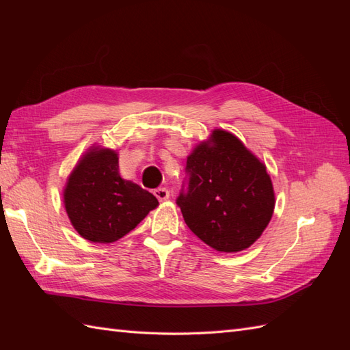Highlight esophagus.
Here are the masks:
<instances>
[{
    "label": "esophagus",
    "instance_id": "esophagus-1",
    "mask_svg": "<svg viewBox=\"0 0 350 350\" xmlns=\"http://www.w3.org/2000/svg\"><path fill=\"white\" fill-rule=\"evenodd\" d=\"M153 194L159 201H166L169 198V191L166 188H156Z\"/></svg>",
    "mask_w": 350,
    "mask_h": 350
}]
</instances>
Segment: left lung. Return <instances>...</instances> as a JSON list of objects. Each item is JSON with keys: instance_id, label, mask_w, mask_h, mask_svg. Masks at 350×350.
<instances>
[{"instance_id": "left-lung-1", "label": "left lung", "mask_w": 350, "mask_h": 350, "mask_svg": "<svg viewBox=\"0 0 350 350\" xmlns=\"http://www.w3.org/2000/svg\"><path fill=\"white\" fill-rule=\"evenodd\" d=\"M188 181L176 198L187 226L220 252L247 250L267 228L274 189L266 165L225 130L187 157Z\"/></svg>"}]
</instances>
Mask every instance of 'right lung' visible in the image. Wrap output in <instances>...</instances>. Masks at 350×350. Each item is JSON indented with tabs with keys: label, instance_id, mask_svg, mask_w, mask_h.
<instances>
[{
	"label": "right lung",
	"instance_id": "add662e5",
	"mask_svg": "<svg viewBox=\"0 0 350 350\" xmlns=\"http://www.w3.org/2000/svg\"><path fill=\"white\" fill-rule=\"evenodd\" d=\"M159 204L157 198L120 175L118 153L90 147L64 188L71 225L90 242L111 243L133 230Z\"/></svg>",
	"mask_w": 350,
	"mask_h": 350
}]
</instances>
